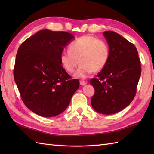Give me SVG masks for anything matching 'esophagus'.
Listing matches in <instances>:
<instances>
[{
    "label": "esophagus",
    "instance_id": "1",
    "mask_svg": "<svg viewBox=\"0 0 154 154\" xmlns=\"http://www.w3.org/2000/svg\"><path fill=\"white\" fill-rule=\"evenodd\" d=\"M87 81H84V80H81L80 81V85H87Z\"/></svg>",
    "mask_w": 154,
    "mask_h": 154
}]
</instances>
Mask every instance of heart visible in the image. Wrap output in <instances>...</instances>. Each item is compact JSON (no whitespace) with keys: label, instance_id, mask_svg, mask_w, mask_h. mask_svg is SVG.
Returning a JSON list of instances; mask_svg holds the SVG:
<instances>
[{"label":"heart","instance_id":"heart-1","mask_svg":"<svg viewBox=\"0 0 154 154\" xmlns=\"http://www.w3.org/2000/svg\"><path fill=\"white\" fill-rule=\"evenodd\" d=\"M109 57L110 49L105 41L93 35H85L72 42L69 51L62 52L60 62L69 73H73L80 62L75 76L85 78L94 71L102 70L108 63Z\"/></svg>","mask_w":154,"mask_h":154}]
</instances>
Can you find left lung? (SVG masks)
<instances>
[{
	"label": "left lung",
	"instance_id": "1",
	"mask_svg": "<svg viewBox=\"0 0 154 154\" xmlns=\"http://www.w3.org/2000/svg\"><path fill=\"white\" fill-rule=\"evenodd\" d=\"M110 49L108 63L90 83L94 88L91 104L97 112L112 114L128 106L134 98L141 75L135 45L112 31L103 32Z\"/></svg>",
	"mask_w": 154,
	"mask_h": 154
}]
</instances>
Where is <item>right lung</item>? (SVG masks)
Masks as SVG:
<instances>
[{
	"label": "right lung",
	"mask_w": 154,
	"mask_h": 154,
	"mask_svg": "<svg viewBox=\"0 0 154 154\" xmlns=\"http://www.w3.org/2000/svg\"><path fill=\"white\" fill-rule=\"evenodd\" d=\"M74 38L65 32L42 30L19 47L14 78L23 103L44 117L57 116L67 109L79 81L65 71L60 55Z\"/></svg>",
	"instance_id": "add662e5"
}]
</instances>
